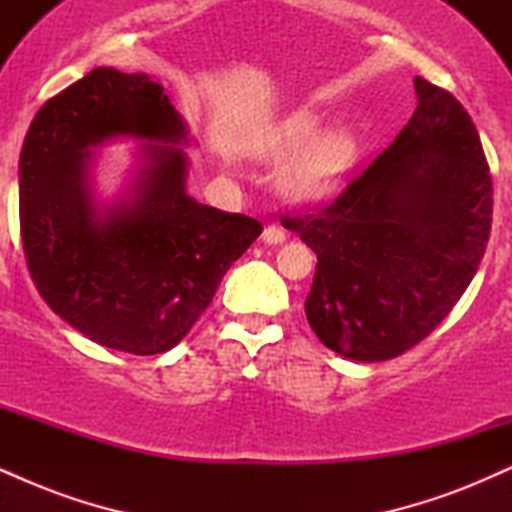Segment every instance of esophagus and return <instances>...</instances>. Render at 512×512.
Segmentation results:
<instances>
[{
	"label": "esophagus",
	"instance_id": "esophagus-1",
	"mask_svg": "<svg viewBox=\"0 0 512 512\" xmlns=\"http://www.w3.org/2000/svg\"><path fill=\"white\" fill-rule=\"evenodd\" d=\"M262 240L267 245H281L286 240V231L279 226H267L262 233Z\"/></svg>",
	"mask_w": 512,
	"mask_h": 512
}]
</instances>
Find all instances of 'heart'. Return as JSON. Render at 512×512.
Instances as JSON below:
<instances>
[{"instance_id": "obj_1", "label": "heart", "mask_w": 512, "mask_h": 512, "mask_svg": "<svg viewBox=\"0 0 512 512\" xmlns=\"http://www.w3.org/2000/svg\"><path fill=\"white\" fill-rule=\"evenodd\" d=\"M240 154L260 163L284 161L276 190L296 204L334 195L358 158V137L351 129H325L317 110L296 108L252 129L240 142Z\"/></svg>"}]
</instances>
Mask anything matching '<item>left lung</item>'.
<instances>
[{"label":"left lung","instance_id":"left-lung-1","mask_svg":"<svg viewBox=\"0 0 512 512\" xmlns=\"http://www.w3.org/2000/svg\"><path fill=\"white\" fill-rule=\"evenodd\" d=\"M416 110L330 207L284 219L317 255L310 327L351 361L395 358L428 337L477 274L493 185L460 101L414 76Z\"/></svg>","mask_w":512,"mask_h":512}]
</instances>
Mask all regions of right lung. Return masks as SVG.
Segmentation results:
<instances>
[{
  "label": "right lung",
  "mask_w": 512,
  "mask_h": 512,
  "mask_svg": "<svg viewBox=\"0 0 512 512\" xmlns=\"http://www.w3.org/2000/svg\"><path fill=\"white\" fill-rule=\"evenodd\" d=\"M140 144L130 178L105 203L95 151ZM190 129L158 81L98 67L28 127L19 158L21 238L45 303L91 342L125 354L173 349L262 223L187 192Z\"/></svg>",
  "instance_id": "add662e5"
}]
</instances>
